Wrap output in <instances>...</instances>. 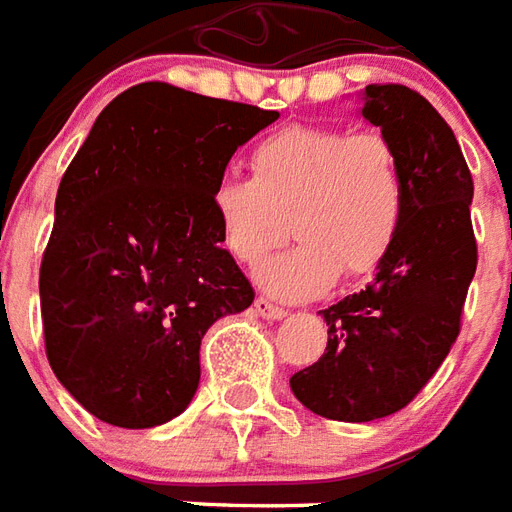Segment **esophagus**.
Masks as SVG:
<instances>
[{
    "label": "esophagus",
    "instance_id": "obj_1",
    "mask_svg": "<svg viewBox=\"0 0 512 512\" xmlns=\"http://www.w3.org/2000/svg\"><path fill=\"white\" fill-rule=\"evenodd\" d=\"M255 312L260 314V317H266V320H282L285 317V309L279 304H271L268 298H257L255 301Z\"/></svg>",
    "mask_w": 512,
    "mask_h": 512
}]
</instances>
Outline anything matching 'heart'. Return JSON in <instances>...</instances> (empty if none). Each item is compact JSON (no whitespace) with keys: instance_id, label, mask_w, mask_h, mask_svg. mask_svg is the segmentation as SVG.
Segmentation results:
<instances>
[{"instance_id":"obj_1","label":"heart","mask_w":512,"mask_h":512,"mask_svg":"<svg viewBox=\"0 0 512 512\" xmlns=\"http://www.w3.org/2000/svg\"><path fill=\"white\" fill-rule=\"evenodd\" d=\"M219 244L257 266L290 230L301 241L257 268L274 298L304 301L342 274L363 279L388 260L407 217L399 151L380 132L293 124L257 140L252 176L225 173L211 187Z\"/></svg>"}]
</instances>
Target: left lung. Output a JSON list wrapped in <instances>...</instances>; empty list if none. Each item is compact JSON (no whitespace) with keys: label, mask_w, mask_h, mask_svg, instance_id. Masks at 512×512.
<instances>
[{"label":"left lung","mask_w":512,"mask_h":512,"mask_svg":"<svg viewBox=\"0 0 512 512\" xmlns=\"http://www.w3.org/2000/svg\"><path fill=\"white\" fill-rule=\"evenodd\" d=\"M361 116L399 151L407 217L372 285L323 309V358L290 377L295 399L344 423L388 418L434 377L461 331L475 268L472 176L448 121L401 83H372Z\"/></svg>","instance_id":"8db88e82"}]
</instances>
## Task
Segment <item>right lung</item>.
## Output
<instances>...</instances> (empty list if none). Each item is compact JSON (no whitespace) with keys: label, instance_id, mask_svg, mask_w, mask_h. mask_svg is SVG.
Masks as SVG:
<instances>
[{"label":"right lung","instance_id":"right-lung-1","mask_svg":"<svg viewBox=\"0 0 512 512\" xmlns=\"http://www.w3.org/2000/svg\"><path fill=\"white\" fill-rule=\"evenodd\" d=\"M279 119L140 83L97 116L64 170L40 266L45 355L81 407L119 429L187 410L200 339L255 290L219 244L211 187Z\"/></svg>","mask_w":512,"mask_h":512}]
</instances>
